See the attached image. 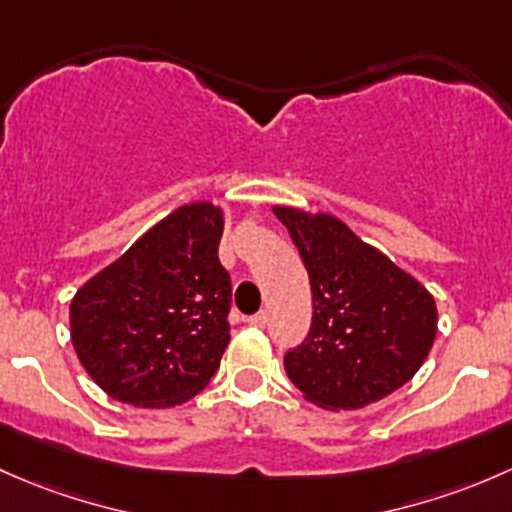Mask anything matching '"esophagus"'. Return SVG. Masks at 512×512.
I'll list each match as a JSON object with an SVG mask.
<instances>
[{
	"mask_svg": "<svg viewBox=\"0 0 512 512\" xmlns=\"http://www.w3.org/2000/svg\"><path fill=\"white\" fill-rule=\"evenodd\" d=\"M266 323H268V315L263 313H256V315H251L249 318V325H254V328H266Z\"/></svg>",
	"mask_w": 512,
	"mask_h": 512,
	"instance_id": "esophagus-1",
	"label": "esophagus"
}]
</instances>
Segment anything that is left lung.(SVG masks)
I'll list each match as a JSON object with an SVG mask.
<instances>
[{
  "mask_svg": "<svg viewBox=\"0 0 512 512\" xmlns=\"http://www.w3.org/2000/svg\"><path fill=\"white\" fill-rule=\"evenodd\" d=\"M313 293L308 337L286 352L288 379L323 409H362L407 384L436 337V303L414 276L333 214L273 207Z\"/></svg>",
  "mask_w": 512,
  "mask_h": 512,
  "instance_id": "left-lung-1",
  "label": "left lung"
}]
</instances>
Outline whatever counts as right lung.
I'll return each instance as SVG.
<instances>
[{"label":"right lung","instance_id":"1","mask_svg":"<svg viewBox=\"0 0 512 512\" xmlns=\"http://www.w3.org/2000/svg\"><path fill=\"white\" fill-rule=\"evenodd\" d=\"M221 231L219 207L184 204L73 295V350L108 397L177 407L219 370L231 337Z\"/></svg>","mask_w":512,"mask_h":512}]
</instances>
